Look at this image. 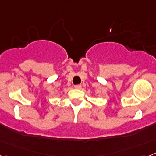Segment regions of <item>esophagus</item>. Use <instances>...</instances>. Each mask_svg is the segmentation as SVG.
<instances>
[{
  "label": "esophagus",
  "mask_w": 156,
  "mask_h": 156,
  "mask_svg": "<svg viewBox=\"0 0 156 156\" xmlns=\"http://www.w3.org/2000/svg\"><path fill=\"white\" fill-rule=\"evenodd\" d=\"M74 88L77 89V90H80V89H82V86L81 85H76V86H74Z\"/></svg>",
  "instance_id": "obj_1"
}]
</instances>
